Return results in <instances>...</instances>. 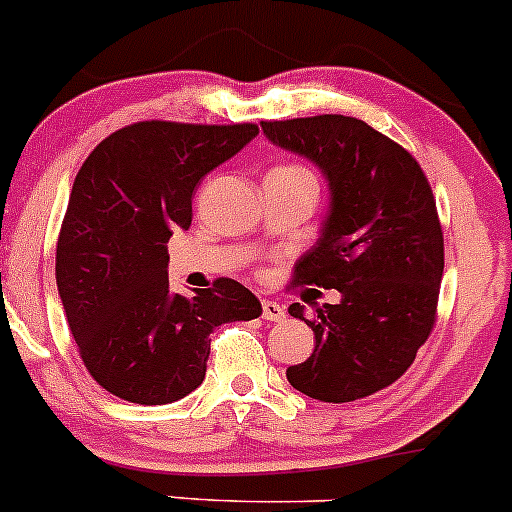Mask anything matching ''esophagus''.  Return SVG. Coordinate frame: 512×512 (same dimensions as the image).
I'll return each mask as SVG.
<instances>
[{"label": "esophagus", "mask_w": 512, "mask_h": 512, "mask_svg": "<svg viewBox=\"0 0 512 512\" xmlns=\"http://www.w3.org/2000/svg\"><path fill=\"white\" fill-rule=\"evenodd\" d=\"M283 318H286L283 305L273 303V300H263V320H268V323H281Z\"/></svg>", "instance_id": "esophagus-1"}]
</instances>
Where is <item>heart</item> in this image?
I'll use <instances>...</instances> for the list:
<instances>
[{
  "label": "heart",
  "instance_id": "1",
  "mask_svg": "<svg viewBox=\"0 0 512 512\" xmlns=\"http://www.w3.org/2000/svg\"><path fill=\"white\" fill-rule=\"evenodd\" d=\"M273 172H293V175H310L308 170H305V167H300V165H281V167H276V170ZM313 177V175H310Z\"/></svg>",
  "mask_w": 512,
  "mask_h": 512
}]
</instances>
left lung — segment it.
<instances>
[{"label":"left lung","mask_w":512,"mask_h":512,"mask_svg":"<svg viewBox=\"0 0 512 512\" xmlns=\"http://www.w3.org/2000/svg\"><path fill=\"white\" fill-rule=\"evenodd\" d=\"M266 138L323 170L330 212L318 244L293 271V286L340 291V303L288 313L315 333V350L286 370L298 392L355 402L397 382L436 323L444 231L419 162L365 120L313 115L263 120Z\"/></svg>","instance_id":"left-lung-1"}]
</instances>
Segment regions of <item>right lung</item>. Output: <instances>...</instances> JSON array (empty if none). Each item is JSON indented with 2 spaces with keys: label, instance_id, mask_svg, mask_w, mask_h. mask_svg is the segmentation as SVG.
Segmentation results:
<instances>
[{
  "label": "right lung",
  "instance_id": "add662e5",
  "mask_svg": "<svg viewBox=\"0 0 512 512\" xmlns=\"http://www.w3.org/2000/svg\"><path fill=\"white\" fill-rule=\"evenodd\" d=\"M258 135V125L142 120L108 135L73 182L56 244V286L78 355L105 392L172 404L207 374L209 335L254 320L261 303L234 278L194 298L170 293L167 241L192 224L207 172Z\"/></svg>",
  "mask_w": 512,
  "mask_h": 512
}]
</instances>
